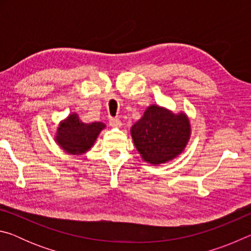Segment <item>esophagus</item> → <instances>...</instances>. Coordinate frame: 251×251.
Masks as SVG:
<instances>
[{
	"instance_id": "obj_1",
	"label": "esophagus",
	"mask_w": 251,
	"mask_h": 251,
	"mask_svg": "<svg viewBox=\"0 0 251 251\" xmlns=\"http://www.w3.org/2000/svg\"><path fill=\"white\" fill-rule=\"evenodd\" d=\"M109 125L112 127H121L122 122L116 117H110L109 118Z\"/></svg>"
}]
</instances>
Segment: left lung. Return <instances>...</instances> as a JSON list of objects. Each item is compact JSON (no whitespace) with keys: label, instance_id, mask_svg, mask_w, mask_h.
Listing matches in <instances>:
<instances>
[{"label":"left lung","instance_id":"obj_1","mask_svg":"<svg viewBox=\"0 0 251 251\" xmlns=\"http://www.w3.org/2000/svg\"><path fill=\"white\" fill-rule=\"evenodd\" d=\"M190 123L185 113L174 114L151 105L131 126L130 134L142 158L152 165L165 164L181 154L190 138Z\"/></svg>","mask_w":251,"mask_h":251}]
</instances>
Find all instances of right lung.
Listing matches in <instances>:
<instances>
[{
    "label": "right lung",
    "instance_id": "add662e5",
    "mask_svg": "<svg viewBox=\"0 0 251 251\" xmlns=\"http://www.w3.org/2000/svg\"><path fill=\"white\" fill-rule=\"evenodd\" d=\"M104 128L103 123L86 124L79 120L77 114L73 113L59 123L55 142L67 154L82 155L91 150L97 136Z\"/></svg>",
    "mask_w": 251,
    "mask_h": 251
}]
</instances>
